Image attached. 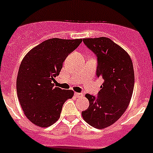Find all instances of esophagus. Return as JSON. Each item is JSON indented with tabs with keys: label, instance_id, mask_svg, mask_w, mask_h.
I'll return each instance as SVG.
<instances>
[{
	"label": "esophagus",
	"instance_id": "obj_1",
	"mask_svg": "<svg viewBox=\"0 0 153 153\" xmlns=\"http://www.w3.org/2000/svg\"><path fill=\"white\" fill-rule=\"evenodd\" d=\"M74 96H77V97H79V96H82L83 95L82 93H79V92H74Z\"/></svg>",
	"mask_w": 153,
	"mask_h": 153
}]
</instances>
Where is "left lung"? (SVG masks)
<instances>
[{"mask_svg": "<svg viewBox=\"0 0 153 153\" xmlns=\"http://www.w3.org/2000/svg\"><path fill=\"white\" fill-rule=\"evenodd\" d=\"M83 43L96 54V75L104 82L98 96L85 95L89 106L82 115L93 128H107L122 116L130 102L134 85L133 64L128 53L109 38H88Z\"/></svg>", "mask_w": 153, "mask_h": 153, "instance_id": "left-lung-1", "label": "left lung"}]
</instances>
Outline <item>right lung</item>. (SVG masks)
<instances>
[{
  "label": "right lung",
  "instance_id": "add662e5",
  "mask_svg": "<svg viewBox=\"0 0 153 153\" xmlns=\"http://www.w3.org/2000/svg\"><path fill=\"white\" fill-rule=\"evenodd\" d=\"M82 39L53 38L43 41L25 56L19 67L16 88L26 117L37 126L47 128L61 115L65 101L72 98V90L54 87L63 63Z\"/></svg>",
  "mask_w": 153,
  "mask_h": 153
}]
</instances>
